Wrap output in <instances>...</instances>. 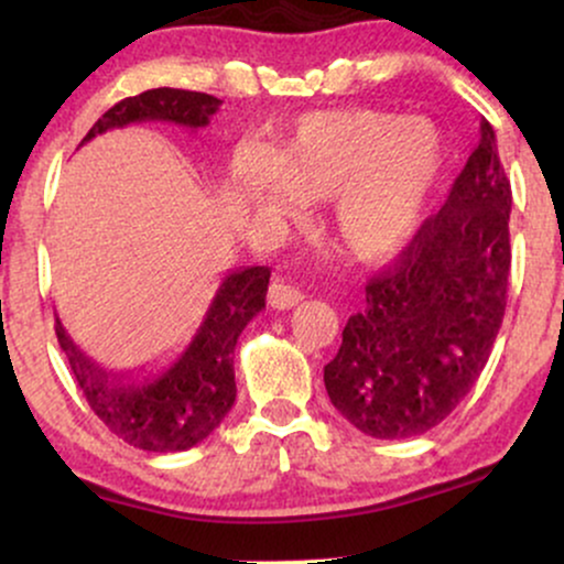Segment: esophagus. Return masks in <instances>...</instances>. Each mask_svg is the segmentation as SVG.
<instances>
[{
  "instance_id": "34e87169",
  "label": "esophagus",
  "mask_w": 564,
  "mask_h": 564,
  "mask_svg": "<svg viewBox=\"0 0 564 564\" xmlns=\"http://www.w3.org/2000/svg\"><path fill=\"white\" fill-rule=\"evenodd\" d=\"M302 300L304 291L300 286H294V283H289L286 278H275V281L270 283V304H273L275 310H291Z\"/></svg>"
}]
</instances>
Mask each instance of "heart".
<instances>
[{"mask_svg":"<svg viewBox=\"0 0 564 564\" xmlns=\"http://www.w3.org/2000/svg\"><path fill=\"white\" fill-rule=\"evenodd\" d=\"M443 166V142L424 119L379 111L313 113L257 161L232 164L236 196L257 215L332 198L328 228L349 257L381 262L403 251L422 223Z\"/></svg>","mask_w":564,"mask_h":564,"instance_id":"heart-1","label":"heart"}]
</instances>
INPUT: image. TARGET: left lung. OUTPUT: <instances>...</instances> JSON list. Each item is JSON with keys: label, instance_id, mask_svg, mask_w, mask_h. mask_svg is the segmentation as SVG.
I'll list each match as a JSON object with an SVG mask.
<instances>
[{"label": "left lung", "instance_id": "obj_1", "mask_svg": "<svg viewBox=\"0 0 564 564\" xmlns=\"http://www.w3.org/2000/svg\"><path fill=\"white\" fill-rule=\"evenodd\" d=\"M509 212L496 132L480 119V142L443 209L368 281L364 310L323 368L328 398L355 430L416 437L467 398L507 310Z\"/></svg>", "mask_w": 564, "mask_h": 564}]
</instances>
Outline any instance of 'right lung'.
I'll use <instances>...</instances> for the list:
<instances>
[{"label": "right lung", "instance_id": "add662e5", "mask_svg": "<svg viewBox=\"0 0 564 564\" xmlns=\"http://www.w3.org/2000/svg\"><path fill=\"white\" fill-rule=\"evenodd\" d=\"M219 106L223 100L206 93L148 89L108 108L82 145L108 129L140 121H170L187 129L206 127ZM268 283L270 268L262 264L230 270L191 345L170 368L148 377L97 366L74 345L61 318H55V334L89 408L113 435L140 451H187L209 437L236 403L232 352L249 321L264 310Z\"/></svg>", "mask_w": 564, "mask_h": 564}]
</instances>
